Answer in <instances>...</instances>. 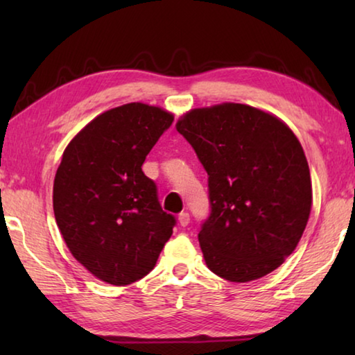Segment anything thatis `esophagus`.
Listing matches in <instances>:
<instances>
[{
    "label": "esophagus",
    "mask_w": 355,
    "mask_h": 355,
    "mask_svg": "<svg viewBox=\"0 0 355 355\" xmlns=\"http://www.w3.org/2000/svg\"><path fill=\"white\" fill-rule=\"evenodd\" d=\"M189 220H191V218H189V213H186V211H183V213H180L178 214V222H180V225L182 227H186L189 224Z\"/></svg>",
    "instance_id": "34e87169"
}]
</instances>
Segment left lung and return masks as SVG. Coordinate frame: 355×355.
Segmentation results:
<instances>
[{
  "instance_id": "left-lung-1",
  "label": "left lung",
  "mask_w": 355,
  "mask_h": 355,
  "mask_svg": "<svg viewBox=\"0 0 355 355\" xmlns=\"http://www.w3.org/2000/svg\"><path fill=\"white\" fill-rule=\"evenodd\" d=\"M208 173V219L199 232L207 266L230 282L277 269L296 249L311 209L302 146L272 114L222 103L177 122Z\"/></svg>"
}]
</instances>
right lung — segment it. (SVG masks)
I'll return each mask as SVG.
<instances>
[{"mask_svg": "<svg viewBox=\"0 0 355 355\" xmlns=\"http://www.w3.org/2000/svg\"><path fill=\"white\" fill-rule=\"evenodd\" d=\"M172 122L161 107L128 103L95 117L64 150L53 186L56 224L71 255L106 284L147 275L177 224L142 172Z\"/></svg>", "mask_w": 355, "mask_h": 355, "instance_id": "right-lung-1", "label": "right lung"}]
</instances>
